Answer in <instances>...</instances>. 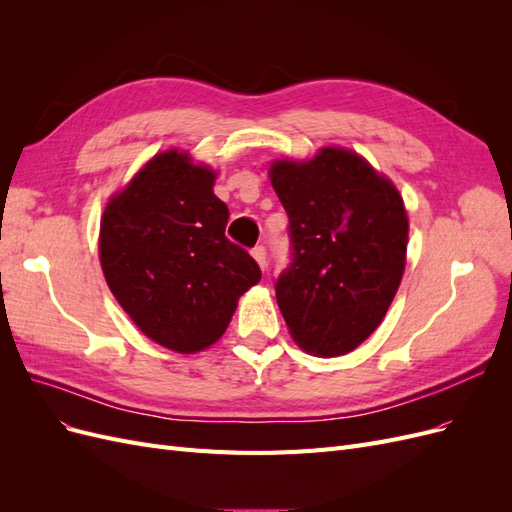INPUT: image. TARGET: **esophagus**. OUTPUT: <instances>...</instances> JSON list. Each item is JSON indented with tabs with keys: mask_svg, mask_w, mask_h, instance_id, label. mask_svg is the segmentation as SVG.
I'll use <instances>...</instances> for the list:
<instances>
[{
	"mask_svg": "<svg viewBox=\"0 0 512 512\" xmlns=\"http://www.w3.org/2000/svg\"><path fill=\"white\" fill-rule=\"evenodd\" d=\"M252 256H254V260L258 262V267L265 271L267 269V250L262 245H256L254 250H252Z\"/></svg>",
	"mask_w": 512,
	"mask_h": 512,
	"instance_id": "34e87169",
	"label": "esophagus"
}]
</instances>
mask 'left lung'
<instances>
[{
    "mask_svg": "<svg viewBox=\"0 0 512 512\" xmlns=\"http://www.w3.org/2000/svg\"><path fill=\"white\" fill-rule=\"evenodd\" d=\"M269 177L290 222L292 258L275 282L290 335L316 356L348 354L378 329L404 275V198L342 147L275 160Z\"/></svg>",
    "mask_w": 512,
    "mask_h": 512,
    "instance_id": "8db88e82",
    "label": "left lung"
}]
</instances>
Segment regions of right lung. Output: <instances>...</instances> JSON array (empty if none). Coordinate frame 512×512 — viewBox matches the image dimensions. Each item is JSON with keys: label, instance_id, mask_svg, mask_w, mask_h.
<instances>
[{"label": "right lung", "instance_id": "right-lung-1", "mask_svg": "<svg viewBox=\"0 0 512 512\" xmlns=\"http://www.w3.org/2000/svg\"><path fill=\"white\" fill-rule=\"evenodd\" d=\"M213 183L209 166L168 149L108 200L100 222L108 288L149 339L181 354L218 342L239 297L262 275L226 239L228 207Z\"/></svg>", "mask_w": 512, "mask_h": 512}]
</instances>
